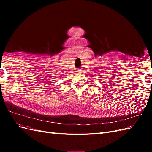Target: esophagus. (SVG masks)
<instances>
[{
	"mask_svg": "<svg viewBox=\"0 0 152 152\" xmlns=\"http://www.w3.org/2000/svg\"><path fill=\"white\" fill-rule=\"evenodd\" d=\"M82 71L81 70H79V71H78V72H81Z\"/></svg>",
	"mask_w": 152,
	"mask_h": 152,
	"instance_id": "1",
	"label": "esophagus"
}]
</instances>
